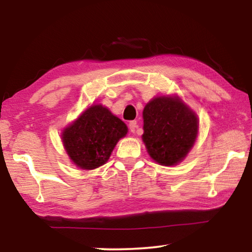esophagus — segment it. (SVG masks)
<instances>
[{"instance_id": "esophagus-1", "label": "esophagus", "mask_w": 252, "mask_h": 252, "mask_svg": "<svg viewBox=\"0 0 252 252\" xmlns=\"http://www.w3.org/2000/svg\"><path fill=\"white\" fill-rule=\"evenodd\" d=\"M128 126H129V130H130V132H132L133 134L136 133L137 127H139V126H137V123L135 122V120H134V122H130Z\"/></svg>"}]
</instances>
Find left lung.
<instances>
[{"label":"left lung","instance_id":"left-lung-1","mask_svg":"<svg viewBox=\"0 0 252 252\" xmlns=\"http://www.w3.org/2000/svg\"><path fill=\"white\" fill-rule=\"evenodd\" d=\"M142 117L149 156L164 166L181 163L197 139V115L179 96L161 95L147 103Z\"/></svg>","mask_w":252,"mask_h":252}]
</instances>
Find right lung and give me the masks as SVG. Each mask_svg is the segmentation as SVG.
I'll use <instances>...</instances> for the list:
<instances>
[{
    "label": "right lung",
    "mask_w": 252,
    "mask_h": 252,
    "mask_svg": "<svg viewBox=\"0 0 252 252\" xmlns=\"http://www.w3.org/2000/svg\"><path fill=\"white\" fill-rule=\"evenodd\" d=\"M126 124L102 104H93L62 132L67 156L75 166L94 170L109 160L116 144L126 136Z\"/></svg>",
    "instance_id": "add662e5"
}]
</instances>
